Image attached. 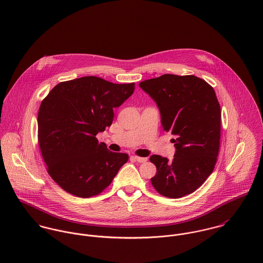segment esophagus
Segmentation results:
<instances>
[{"mask_svg":"<svg viewBox=\"0 0 263 263\" xmlns=\"http://www.w3.org/2000/svg\"><path fill=\"white\" fill-rule=\"evenodd\" d=\"M130 158L135 161H138L139 163H145L148 160L147 158H142V157H138V156H132Z\"/></svg>","mask_w":263,"mask_h":263,"instance_id":"esophagus-1","label":"esophagus"}]
</instances>
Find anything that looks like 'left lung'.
I'll list each match as a JSON object with an SVG mask.
<instances>
[{"mask_svg":"<svg viewBox=\"0 0 263 263\" xmlns=\"http://www.w3.org/2000/svg\"><path fill=\"white\" fill-rule=\"evenodd\" d=\"M139 86L156 102L163 129L174 138L172 161L151 156L157 168L151 182L166 197L190 194L213 173L219 154L221 107L215 90L192 75L165 74Z\"/></svg>","mask_w":263,"mask_h":263,"instance_id":"left-lung-1","label":"left lung"}]
</instances>
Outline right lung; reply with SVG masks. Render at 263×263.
I'll list each match as a JSON object with an SVG mask.
<instances>
[{
  "mask_svg": "<svg viewBox=\"0 0 263 263\" xmlns=\"http://www.w3.org/2000/svg\"><path fill=\"white\" fill-rule=\"evenodd\" d=\"M135 91V83L114 84L83 77L58 84L38 111V143L50 177L67 192L91 197L102 192L128 155L108 150L96 135L113 121V109Z\"/></svg>",
  "mask_w": 263,
  "mask_h": 263,
  "instance_id": "right-lung-1",
  "label": "right lung"
}]
</instances>
